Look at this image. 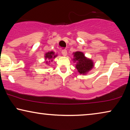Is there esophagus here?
I'll return each instance as SVG.
<instances>
[{
    "label": "esophagus",
    "instance_id": "1",
    "mask_svg": "<svg viewBox=\"0 0 130 130\" xmlns=\"http://www.w3.org/2000/svg\"><path fill=\"white\" fill-rule=\"evenodd\" d=\"M61 53L62 54V55L64 56V57H65V56H67V51L66 50H62V51H61Z\"/></svg>",
    "mask_w": 130,
    "mask_h": 130
}]
</instances>
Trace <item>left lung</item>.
Returning <instances> with one entry per match:
<instances>
[{
	"label": "left lung",
	"mask_w": 130,
	"mask_h": 130,
	"mask_svg": "<svg viewBox=\"0 0 130 130\" xmlns=\"http://www.w3.org/2000/svg\"><path fill=\"white\" fill-rule=\"evenodd\" d=\"M73 54L74 57L73 60L76 62V68L80 74H86L93 68L94 63L92 60L86 58L82 52L76 51Z\"/></svg>",
	"instance_id": "1"
}]
</instances>
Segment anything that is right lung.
<instances>
[{
    "label": "right lung",
    "instance_id": "obj_1",
    "mask_svg": "<svg viewBox=\"0 0 130 130\" xmlns=\"http://www.w3.org/2000/svg\"><path fill=\"white\" fill-rule=\"evenodd\" d=\"M57 55L55 54V53L53 51H51V52H48V53H46L45 54V60H46L45 61V63H46V65L49 64V62L50 61H53V58H55L57 57ZM49 60V61H48V60Z\"/></svg>",
    "mask_w": 130,
    "mask_h": 130
}]
</instances>
